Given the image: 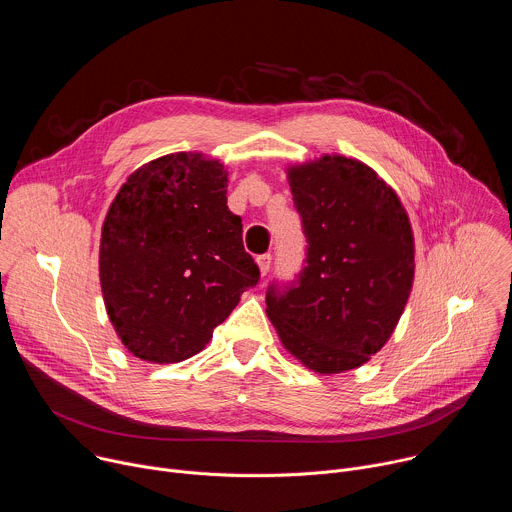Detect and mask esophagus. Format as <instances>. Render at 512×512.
I'll return each instance as SVG.
<instances>
[{
  "label": "esophagus",
  "instance_id": "34e87169",
  "mask_svg": "<svg viewBox=\"0 0 512 512\" xmlns=\"http://www.w3.org/2000/svg\"><path fill=\"white\" fill-rule=\"evenodd\" d=\"M257 263H259L261 275H267V273H269V267H271V255H259V257H257Z\"/></svg>",
  "mask_w": 512,
  "mask_h": 512
}]
</instances>
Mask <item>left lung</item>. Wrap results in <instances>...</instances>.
I'll return each instance as SVG.
<instances>
[{
  "mask_svg": "<svg viewBox=\"0 0 512 512\" xmlns=\"http://www.w3.org/2000/svg\"><path fill=\"white\" fill-rule=\"evenodd\" d=\"M308 241L306 265L269 285L267 316L314 373L358 369L391 338L411 294L415 247L391 186L344 156L287 168Z\"/></svg>",
  "mask_w": 512,
  "mask_h": 512,
  "instance_id": "left-lung-1",
  "label": "left lung"
}]
</instances>
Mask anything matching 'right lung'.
I'll list each match as a JSON object with an SVG mask.
<instances>
[{
	"label": "right lung",
	"instance_id": "right-lung-1",
	"mask_svg": "<svg viewBox=\"0 0 512 512\" xmlns=\"http://www.w3.org/2000/svg\"><path fill=\"white\" fill-rule=\"evenodd\" d=\"M229 172L180 152L137 168L101 231L99 277L109 320L141 360L180 362L223 324L259 267L227 206Z\"/></svg>",
	"mask_w": 512,
	"mask_h": 512
}]
</instances>
